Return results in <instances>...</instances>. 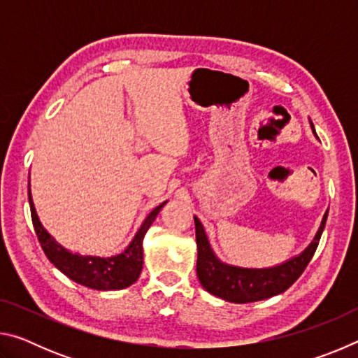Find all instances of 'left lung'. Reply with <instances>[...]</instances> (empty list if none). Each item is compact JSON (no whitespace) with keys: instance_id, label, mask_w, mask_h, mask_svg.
I'll use <instances>...</instances> for the list:
<instances>
[{"instance_id":"8db88e82","label":"left lung","mask_w":358,"mask_h":358,"mask_svg":"<svg viewBox=\"0 0 358 358\" xmlns=\"http://www.w3.org/2000/svg\"><path fill=\"white\" fill-rule=\"evenodd\" d=\"M314 136V126L311 123ZM329 210L325 211L316 237L305 251L270 268H243L221 262L211 250L202 222L194 216L197 243V278L207 292L230 303H251L282 294L299 280L317 250Z\"/></svg>"}]
</instances>
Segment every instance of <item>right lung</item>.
Listing matches in <instances>:
<instances>
[{"label":"right lung","instance_id":"right-lung-1","mask_svg":"<svg viewBox=\"0 0 358 358\" xmlns=\"http://www.w3.org/2000/svg\"><path fill=\"white\" fill-rule=\"evenodd\" d=\"M28 199L29 208H31V220L33 226L38 235V240L44 250L47 259L57 266V268L64 273L69 280L82 284L85 287L96 289V290H118L129 287L134 284L138 276H141L142 265H143V246L142 241L147 230L156 220L157 213L167 203L162 202L161 205L151 211L145 217L141 229L137 230L128 248L117 256L112 257H99V256H80L78 252H71L66 250L58 241L52 237L42 226L38 213H36L31 191L28 185Z\"/></svg>","mask_w":358,"mask_h":358}]
</instances>
